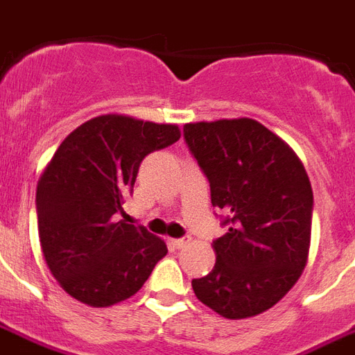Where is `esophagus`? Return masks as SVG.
Instances as JSON below:
<instances>
[{
  "label": "esophagus",
  "instance_id": "1",
  "mask_svg": "<svg viewBox=\"0 0 355 355\" xmlns=\"http://www.w3.org/2000/svg\"><path fill=\"white\" fill-rule=\"evenodd\" d=\"M167 242H169V245H173V248H177V250H182V248H186L189 243V238H169Z\"/></svg>",
  "mask_w": 355,
  "mask_h": 355
}]
</instances>
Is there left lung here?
<instances>
[{
    "label": "left lung",
    "instance_id": "left-lung-1",
    "mask_svg": "<svg viewBox=\"0 0 355 355\" xmlns=\"http://www.w3.org/2000/svg\"><path fill=\"white\" fill-rule=\"evenodd\" d=\"M184 139L227 227L212 243V272L191 281L193 292L231 320L261 315L296 285L307 264L313 189L304 164L253 119L189 123Z\"/></svg>",
    "mask_w": 355,
    "mask_h": 355
}]
</instances>
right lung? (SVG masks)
<instances>
[{"instance_id":"1","label":"right lung","mask_w":355,"mask_h":355,"mask_svg":"<svg viewBox=\"0 0 355 355\" xmlns=\"http://www.w3.org/2000/svg\"><path fill=\"white\" fill-rule=\"evenodd\" d=\"M180 139L177 124L100 115L64 137L37 186L40 248L64 292L91 307L128 300L167 245L119 220L139 166Z\"/></svg>"}]
</instances>
